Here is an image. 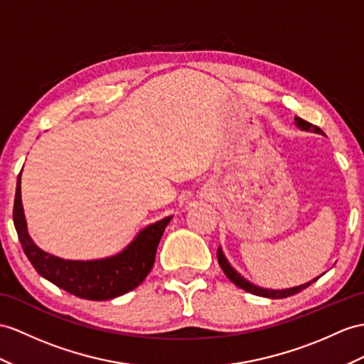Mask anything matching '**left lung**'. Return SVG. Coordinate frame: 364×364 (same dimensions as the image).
I'll return each instance as SVG.
<instances>
[{"instance_id":"left-lung-1","label":"left lung","mask_w":364,"mask_h":364,"mask_svg":"<svg viewBox=\"0 0 364 364\" xmlns=\"http://www.w3.org/2000/svg\"><path fill=\"white\" fill-rule=\"evenodd\" d=\"M295 123H296V127H298L299 129H303V131H314V132H316V134H323V136H324V132L321 131V128H318V127L312 125V123H309V122L303 120L301 117H295ZM218 261H219L220 269L224 270V273L227 274V278H228L230 281H232L235 286H237L239 289H244L245 291H249V294L258 295V296H264V298H272V299L287 298V296H291V295H296V294H299L301 290L307 289L310 284H312V282H315L318 278H320V277H318L316 279L310 281V282H306V284H303V286L291 287V289H284V290L261 289V287H256V286H253L252 282L245 281V279L241 277V274H239L237 272H235L232 265H230V264H228V261L225 259V256H224V253H223V250H220V249H218Z\"/></svg>"}]
</instances>
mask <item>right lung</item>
I'll list each match as a JSON object with an SVG mask.
<instances>
[{
	"label": "right lung",
	"instance_id": "add662e5",
	"mask_svg": "<svg viewBox=\"0 0 364 364\" xmlns=\"http://www.w3.org/2000/svg\"><path fill=\"white\" fill-rule=\"evenodd\" d=\"M171 220L168 216L148 225L136 236L125 250L112 258L99 261H65L40 250L31 239L21 203V173L16 181L14 202V225L18 233L28 259L43 278L78 298L105 301L125 295L141 284L151 272L159 241L165 227Z\"/></svg>",
	"mask_w": 364,
	"mask_h": 364
}]
</instances>
